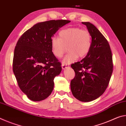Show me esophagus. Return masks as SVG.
<instances>
[{"mask_svg":"<svg viewBox=\"0 0 126 126\" xmlns=\"http://www.w3.org/2000/svg\"><path fill=\"white\" fill-rule=\"evenodd\" d=\"M69 66V64H62V68H63V69H65V68L68 67Z\"/></svg>","mask_w":126,"mask_h":126,"instance_id":"esophagus-1","label":"esophagus"}]
</instances>
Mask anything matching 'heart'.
Segmentation results:
<instances>
[{
    "instance_id": "b5f03b06",
    "label": "heart",
    "mask_w": 126,
    "mask_h": 126,
    "mask_svg": "<svg viewBox=\"0 0 126 126\" xmlns=\"http://www.w3.org/2000/svg\"><path fill=\"white\" fill-rule=\"evenodd\" d=\"M51 47L55 57L61 58L67 49L68 52L64 62L71 63L78 57L86 56L91 47V36L89 32L79 28H69L62 30L59 33V38L51 39Z\"/></svg>"
}]
</instances>
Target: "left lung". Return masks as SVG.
<instances>
[{
	"mask_svg": "<svg viewBox=\"0 0 126 126\" xmlns=\"http://www.w3.org/2000/svg\"><path fill=\"white\" fill-rule=\"evenodd\" d=\"M86 25L92 37L91 47L86 57L71 64L75 77L71 82L72 94L82 102L93 101L107 88L113 72L111 49L107 40L94 25Z\"/></svg>",
	"mask_w": 126,
	"mask_h": 126,
	"instance_id": "8db88e82",
	"label": "left lung"
}]
</instances>
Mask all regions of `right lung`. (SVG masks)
I'll use <instances>...</instances> for the list:
<instances>
[{
  "label": "right lung",
  "instance_id": "right-lung-1",
  "mask_svg": "<svg viewBox=\"0 0 126 126\" xmlns=\"http://www.w3.org/2000/svg\"><path fill=\"white\" fill-rule=\"evenodd\" d=\"M70 22L51 20L37 23L25 32L16 43L13 71L19 87L32 101H42L52 92L54 79L62 67L52 53L51 39Z\"/></svg>",
  "mask_w": 126,
  "mask_h": 126
}]
</instances>
